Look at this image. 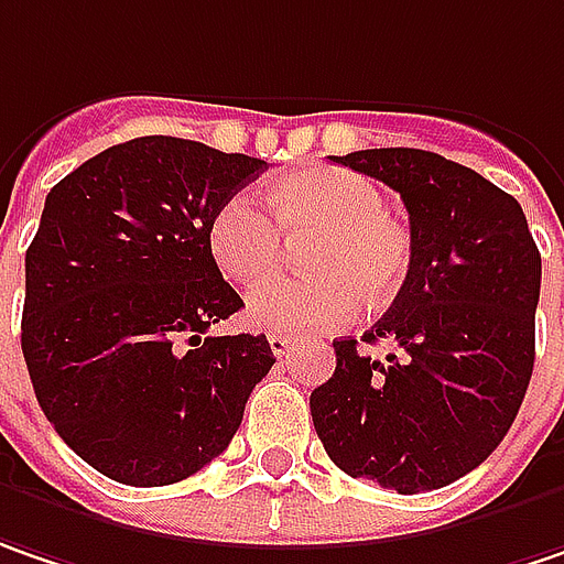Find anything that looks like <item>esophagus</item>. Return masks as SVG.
Returning a JSON list of instances; mask_svg holds the SVG:
<instances>
[{"mask_svg":"<svg viewBox=\"0 0 564 564\" xmlns=\"http://www.w3.org/2000/svg\"><path fill=\"white\" fill-rule=\"evenodd\" d=\"M268 345H271V354H274V357H286L290 348H293V341H290L286 335H268Z\"/></svg>","mask_w":564,"mask_h":564,"instance_id":"34e87169","label":"esophagus"}]
</instances>
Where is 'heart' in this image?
I'll return each mask as SVG.
<instances>
[{"label": "heart", "instance_id": "heart-1", "mask_svg": "<svg viewBox=\"0 0 564 564\" xmlns=\"http://www.w3.org/2000/svg\"><path fill=\"white\" fill-rule=\"evenodd\" d=\"M264 214L249 194H232L207 226V249L232 283H258L283 261V242H306V278H278L251 290L254 328L310 335L386 310L409 281L412 232L386 214V194L370 178L322 165L283 175L268 187Z\"/></svg>", "mask_w": 564, "mask_h": 564}]
</instances>
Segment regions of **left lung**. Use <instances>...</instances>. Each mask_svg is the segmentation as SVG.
<instances>
[{
    "label": "left lung",
    "instance_id": "left-lung-1",
    "mask_svg": "<svg viewBox=\"0 0 564 564\" xmlns=\"http://www.w3.org/2000/svg\"><path fill=\"white\" fill-rule=\"evenodd\" d=\"M399 191L412 271L389 313L364 332L393 350L373 358L335 341V373L310 395L325 453L354 479L399 495L463 479L505 441L536 357L543 261L511 194L424 150L338 155Z\"/></svg>",
    "mask_w": 564,
    "mask_h": 564
}]
</instances>
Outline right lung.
Returning <instances> with one entry per match:
<instances>
[{
	"instance_id": "add662e5",
	"label": "right lung",
	"mask_w": 564,
	"mask_h": 564,
	"mask_svg": "<svg viewBox=\"0 0 564 564\" xmlns=\"http://www.w3.org/2000/svg\"><path fill=\"white\" fill-rule=\"evenodd\" d=\"M268 169L137 137L53 184L24 254L21 350L53 431L123 485H172L229 447L274 354L208 335L242 310L207 249L216 207Z\"/></svg>"
}]
</instances>
